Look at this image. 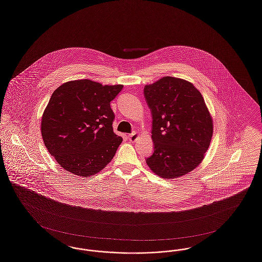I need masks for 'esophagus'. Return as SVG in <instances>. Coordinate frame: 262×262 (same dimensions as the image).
I'll return each instance as SVG.
<instances>
[{
  "label": "esophagus",
  "instance_id": "obj_1",
  "mask_svg": "<svg viewBox=\"0 0 262 262\" xmlns=\"http://www.w3.org/2000/svg\"><path fill=\"white\" fill-rule=\"evenodd\" d=\"M137 136H138V135L136 134V132H134L133 134H130V135L127 136V138H128V140H129L130 142H135L136 140V138H137Z\"/></svg>",
  "mask_w": 262,
  "mask_h": 262
}]
</instances>
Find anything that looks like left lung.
I'll list each match as a JSON object with an SVG mask.
<instances>
[{"mask_svg": "<svg viewBox=\"0 0 262 262\" xmlns=\"http://www.w3.org/2000/svg\"><path fill=\"white\" fill-rule=\"evenodd\" d=\"M143 94L154 143L147 165L161 178L182 177L199 166L209 149L213 128L205 100L193 84L168 76L145 85Z\"/></svg>", "mask_w": 262, "mask_h": 262, "instance_id": "left-lung-1", "label": "left lung"}]
</instances>
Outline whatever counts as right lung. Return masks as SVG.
Here are the masks:
<instances>
[{"instance_id":"add662e5","label":"right lung","mask_w":262,"mask_h":262,"mask_svg":"<svg viewBox=\"0 0 262 262\" xmlns=\"http://www.w3.org/2000/svg\"><path fill=\"white\" fill-rule=\"evenodd\" d=\"M122 84L102 85L77 80L58 86L42 114V140L50 154L67 171L95 174L114 157L122 137L113 132L110 102Z\"/></svg>"}]
</instances>
